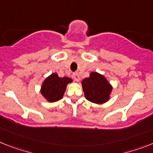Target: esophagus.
<instances>
[{
  "mask_svg": "<svg viewBox=\"0 0 153 153\" xmlns=\"http://www.w3.org/2000/svg\"><path fill=\"white\" fill-rule=\"evenodd\" d=\"M73 79H74V81H76V82H79L80 80V76H79V74H78L77 72L74 73L73 74Z\"/></svg>",
  "mask_w": 153,
  "mask_h": 153,
  "instance_id": "obj_1",
  "label": "esophagus"
}]
</instances>
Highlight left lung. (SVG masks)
<instances>
[{
    "mask_svg": "<svg viewBox=\"0 0 153 153\" xmlns=\"http://www.w3.org/2000/svg\"><path fill=\"white\" fill-rule=\"evenodd\" d=\"M82 85L85 99L93 103L103 104L110 99L112 85L104 75L100 73L91 72L89 77L82 81Z\"/></svg>",
    "mask_w": 153,
    "mask_h": 153,
    "instance_id": "obj_1",
    "label": "left lung"
}]
</instances>
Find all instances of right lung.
<instances>
[{
  "label": "right lung",
  "mask_w": 153,
  "mask_h": 153,
  "mask_svg": "<svg viewBox=\"0 0 153 153\" xmlns=\"http://www.w3.org/2000/svg\"><path fill=\"white\" fill-rule=\"evenodd\" d=\"M73 80L68 77L60 78L57 73H53L43 81L40 92L49 102H54L63 98L67 85Z\"/></svg>",
  "instance_id": "right-lung-1"
}]
</instances>
